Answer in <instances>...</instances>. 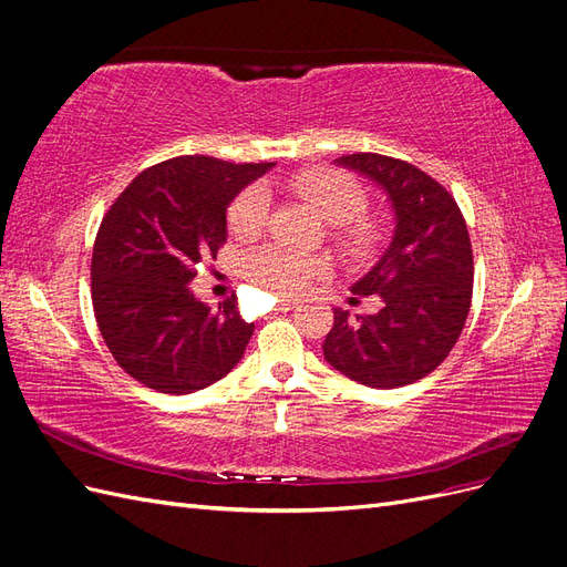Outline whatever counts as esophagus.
Masks as SVG:
<instances>
[{
  "label": "esophagus",
  "instance_id": "34e87169",
  "mask_svg": "<svg viewBox=\"0 0 567 567\" xmlns=\"http://www.w3.org/2000/svg\"><path fill=\"white\" fill-rule=\"evenodd\" d=\"M298 302L296 300H290V298H284V300H279V310L281 312H288V310H293Z\"/></svg>",
  "mask_w": 567,
  "mask_h": 567
}]
</instances>
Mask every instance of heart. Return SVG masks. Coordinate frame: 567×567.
Returning <instances> with one entry per match:
<instances>
[{"label":"heart","instance_id":"1","mask_svg":"<svg viewBox=\"0 0 567 567\" xmlns=\"http://www.w3.org/2000/svg\"><path fill=\"white\" fill-rule=\"evenodd\" d=\"M293 192L305 198L321 215L323 221L333 225L336 241L352 255L369 252L379 241V221L359 215L364 210V186L352 175L333 167H307L288 177ZM269 213V196L262 186H250L238 196L229 208V229L238 238H255L265 229ZM326 260L319 255L290 252L277 246L250 252L244 260L246 277L269 293L293 296L305 288L312 277L326 271Z\"/></svg>","mask_w":567,"mask_h":567}]
</instances>
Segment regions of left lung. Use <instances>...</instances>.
I'll return each mask as SVG.
<instances>
[{"instance_id": "8db88e82", "label": "left lung", "mask_w": 567, "mask_h": 567, "mask_svg": "<svg viewBox=\"0 0 567 567\" xmlns=\"http://www.w3.org/2000/svg\"><path fill=\"white\" fill-rule=\"evenodd\" d=\"M336 165L381 188L394 229L375 265L350 286L354 296H379L381 310L352 317L336 307L323 357L336 371L369 388L416 383L452 352L471 310L473 252L466 221L447 188L411 163L352 153Z\"/></svg>"}]
</instances>
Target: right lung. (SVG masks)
<instances>
[{"instance_id": "right-lung-1", "label": "right lung", "mask_w": 567, "mask_h": 567, "mask_svg": "<svg viewBox=\"0 0 567 567\" xmlns=\"http://www.w3.org/2000/svg\"><path fill=\"white\" fill-rule=\"evenodd\" d=\"M274 163L182 156L136 177L101 221L92 252L99 331L134 381L165 394L213 385L255 331L236 298L217 310L188 288L196 265L227 241V208Z\"/></svg>"}]
</instances>
